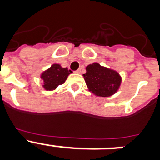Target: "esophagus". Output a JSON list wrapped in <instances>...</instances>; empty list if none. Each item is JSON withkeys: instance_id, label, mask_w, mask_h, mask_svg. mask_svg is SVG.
I'll list each match as a JSON object with an SVG mask.
<instances>
[{"instance_id": "esophagus-1", "label": "esophagus", "mask_w": 160, "mask_h": 160, "mask_svg": "<svg viewBox=\"0 0 160 160\" xmlns=\"http://www.w3.org/2000/svg\"><path fill=\"white\" fill-rule=\"evenodd\" d=\"M75 73H81V70H80V69H79V70H76Z\"/></svg>"}]
</instances>
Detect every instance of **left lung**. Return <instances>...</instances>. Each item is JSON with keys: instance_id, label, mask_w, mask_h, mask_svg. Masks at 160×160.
<instances>
[{"instance_id": "1", "label": "left lung", "mask_w": 160, "mask_h": 160, "mask_svg": "<svg viewBox=\"0 0 160 160\" xmlns=\"http://www.w3.org/2000/svg\"><path fill=\"white\" fill-rule=\"evenodd\" d=\"M83 74L88 90L98 97H110L118 90L122 78L114 70L101 66L98 62L86 67Z\"/></svg>"}]
</instances>
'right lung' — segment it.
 I'll return each mask as SVG.
<instances>
[{
  "instance_id": "add662e5",
  "label": "right lung",
  "mask_w": 160,
  "mask_h": 160,
  "mask_svg": "<svg viewBox=\"0 0 160 160\" xmlns=\"http://www.w3.org/2000/svg\"><path fill=\"white\" fill-rule=\"evenodd\" d=\"M72 71H69L68 68H62L59 64H53L49 69L43 71L41 78L43 80L42 87L46 90H53L66 82L68 76Z\"/></svg>"
}]
</instances>
